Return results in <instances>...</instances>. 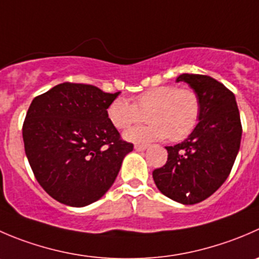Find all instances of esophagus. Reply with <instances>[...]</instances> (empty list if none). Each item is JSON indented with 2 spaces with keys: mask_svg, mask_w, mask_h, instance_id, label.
I'll return each instance as SVG.
<instances>
[{
  "mask_svg": "<svg viewBox=\"0 0 259 259\" xmlns=\"http://www.w3.org/2000/svg\"><path fill=\"white\" fill-rule=\"evenodd\" d=\"M135 150H138V152H143V150H145L148 148L147 144H135Z\"/></svg>",
  "mask_w": 259,
  "mask_h": 259,
  "instance_id": "1",
  "label": "esophagus"
}]
</instances>
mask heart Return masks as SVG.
<instances>
[{"label":"heart","instance_id":"heart-1","mask_svg":"<svg viewBox=\"0 0 259 259\" xmlns=\"http://www.w3.org/2000/svg\"><path fill=\"white\" fill-rule=\"evenodd\" d=\"M149 120L144 126L125 134L132 142L168 139L180 142L195 130L201 115V100L195 90L170 84L153 87L135 96L134 102L115 99L107 107V117L116 129H129Z\"/></svg>","mask_w":259,"mask_h":259}]
</instances>
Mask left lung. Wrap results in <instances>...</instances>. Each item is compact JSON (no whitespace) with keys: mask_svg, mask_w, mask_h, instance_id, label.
<instances>
[{"mask_svg":"<svg viewBox=\"0 0 259 259\" xmlns=\"http://www.w3.org/2000/svg\"><path fill=\"white\" fill-rule=\"evenodd\" d=\"M201 100L197 126L186 140L165 147L167 162L153 170L160 192L181 204L204 201L225 182L242 139V122L235 96L229 89L205 74H181Z\"/></svg>","mask_w":259,"mask_h":259,"instance_id":"obj_1","label":"left lung"}]
</instances>
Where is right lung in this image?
I'll use <instances>...</instances> for the list:
<instances>
[{"label": "right lung", "instance_id": "add662e5", "mask_svg": "<svg viewBox=\"0 0 259 259\" xmlns=\"http://www.w3.org/2000/svg\"><path fill=\"white\" fill-rule=\"evenodd\" d=\"M119 94L64 82L32 100L22 125L25 153L39 185L57 201L86 206L114 183L134 147L107 117Z\"/></svg>", "mask_w": 259, "mask_h": 259}]
</instances>
